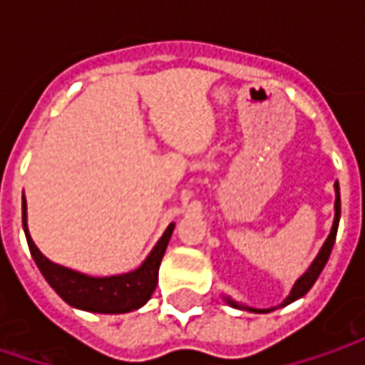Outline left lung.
I'll return each instance as SVG.
<instances>
[{"label": "left lung", "mask_w": 365, "mask_h": 365, "mask_svg": "<svg viewBox=\"0 0 365 365\" xmlns=\"http://www.w3.org/2000/svg\"><path fill=\"white\" fill-rule=\"evenodd\" d=\"M339 217H341V199H339V185L335 182V219H333V227H331L329 237L325 240V244L321 247V252L317 254V258L313 259V264L309 266V270L302 274L301 278L294 282V287L290 290V294L287 297V301L282 302V307H287L292 301H297V299H301L304 297L311 287L317 282V278H319V274L323 272V268H325V264H327V259L331 256V250H333V244H335V237H337V227H339ZM225 301L230 307H235V309H244V311H250V313H270L274 309H252V307H244V304H240V302L232 301V299H227L225 297Z\"/></svg>", "instance_id": "1"}]
</instances>
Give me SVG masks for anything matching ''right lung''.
<instances>
[{
	"instance_id": "obj_1",
	"label": "right lung",
	"mask_w": 365,
	"mask_h": 365,
	"mask_svg": "<svg viewBox=\"0 0 365 365\" xmlns=\"http://www.w3.org/2000/svg\"><path fill=\"white\" fill-rule=\"evenodd\" d=\"M21 223H24V233H26L28 247H30L36 266L40 268V272L46 278L50 287L56 290V294L75 309L91 311V313H111V315L130 313L150 301L152 292L158 284V268H160L162 256L170 242V235L175 232V223H170L138 270L118 274V276L95 278V276L75 272L71 268L50 262L36 247L28 233V223H26V199L21 201Z\"/></svg>"
}]
</instances>
